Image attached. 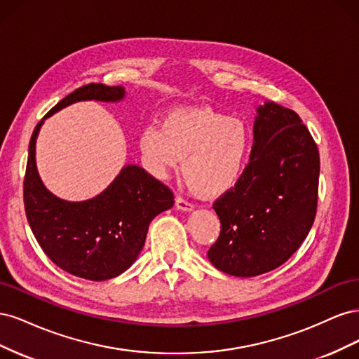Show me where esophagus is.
Masks as SVG:
<instances>
[{"label":"esophagus","instance_id":"obj_1","mask_svg":"<svg viewBox=\"0 0 359 359\" xmlns=\"http://www.w3.org/2000/svg\"><path fill=\"white\" fill-rule=\"evenodd\" d=\"M175 205H177V208L181 211H191L194 208V205L191 202H189L184 198H180V196L175 199Z\"/></svg>","mask_w":359,"mask_h":359}]
</instances>
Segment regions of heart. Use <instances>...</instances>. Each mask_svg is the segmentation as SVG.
I'll use <instances>...</instances> for the list:
<instances>
[{"instance_id": "b5f03b06", "label": "heart", "mask_w": 359, "mask_h": 359, "mask_svg": "<svg viewBox=\"0 0 359 359\" xmlns=\"http://www.w3.org/2000/svg\"><path fill=\"white\" fill-rule=\"evenodd\" d=\"M250 130L240 118L211 107L172 111L148 124L139 145L148 169L163 177L182 160V177L203 196H220L241 178L250 154Z\"/></svg>"}]
</instances>
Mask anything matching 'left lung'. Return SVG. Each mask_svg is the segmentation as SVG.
Segmentation results:
<instances>
[{
	"label": "left lung",
	"mask_w": 359,
	"mask_h": 359,
	"mask_svg": "<svg viewBox=\"0 0 359 359\" xmlns=\"http://www.w3.org/2000/svg\"><path fill=\"white\" fill-rule=\"evenodd\" d=\"M250 161L235 186L212 205L222 223L208 250L226 274L269 273L297 252L318 210L319 149L297 112L257 107Z\"/></svg>",
	"instance_id": "8db88e82"
}]
</instances>
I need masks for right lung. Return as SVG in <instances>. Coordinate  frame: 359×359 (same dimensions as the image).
Masks as SVG:
<instances>
[{
  "label": "right lung",
  "mask_w": 359,
  "mask_h": 359,
  "mask_svg": "<svg viewBox=\"0 0 359 359\" xmlns=\"http://www.w3.org/2000/svg\"><path fill=\"white\" fill-rule=\"evenodd\" d=\"M123 97V86L88 83L64 97L45 118L74 102H118ZM41 124L43 119L29 140L24 178L25 212L37 243L53 264L76 277L103 281L123 274L142 250L151 220L172 208V190L142 168L128 165L94 199L67 202L53 196L36 168Z\"/></svg>",
  "instance_id": "obj_1"
}]
</instances>
